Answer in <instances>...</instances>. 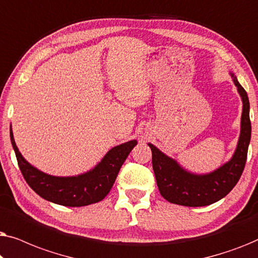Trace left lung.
<instances>
[{
    "instance_id": "1",
    "label": "left lung",
    "mask_w": 258,
    "mask_h": 258,
    "mask_svg": "<svg viewBox=\"0 0 258 258\" xmlns=\"http://www.w3.org/2000/svg\"><path fill=\"white\" fill-rule=\"evenodd\" d=\"M242 98L241 134L230 161L209 174L197 175L183 169L174 158L167 156L154 144L148 143L153 153V169L161 195L168 202L185 207H204L220 201L231 191L244 170L251 137L249 98L236 76L230 73Z\"/></svg>"
}]
</instances>
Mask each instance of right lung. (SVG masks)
<instances>
[{
	"label": "right lung",
	"instance_id": "add662e5",
	"mask_svg": "<svg viewBox=\"0 0 258 258\" xmlns=\"http://www.w3.org/2000/svg\"><path fill=\"white\" fill-rule=\"evenodd\" d=\"M10 141L28 185L42 199L64 207H84L103 200L114 185L125 158L137 144L136 140L119 144L109 150L91 170L77 176L59 177L45 174L26 161L16 146L12 129Z\"/></svg>",
	"mask_w": 258,
	"mask_h": 258
}]
</instances>
